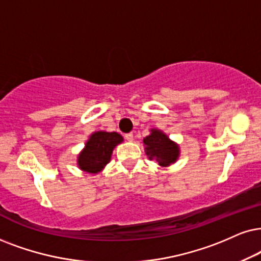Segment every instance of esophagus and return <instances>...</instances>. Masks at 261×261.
<instances>
[{
	"mask_svg": "<svg viewBox=\"0 0 261 261\" xmlns=\"http://www.w3.org/2000/svg\"><path fill=\"white\" fill-rule=\"evenodd\" d=\"M125 140L126 141H133L134 140V135L131 134V133H128V134H125Z\"/></svg>",
	"mask_w": 261,
	"mask_h": 261,
	"instance_id": "obj_1",
	"label": "esophagus"
}]
</instances>
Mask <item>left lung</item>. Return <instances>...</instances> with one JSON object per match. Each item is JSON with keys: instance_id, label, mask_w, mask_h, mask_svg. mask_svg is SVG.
<instances>
[{"instance_id": "1", "label": "left lung", "mask_w": 261, "mask_h": 261, "mask_svg": "<svg viewBox=\"0 0 261 261\" xmlns=\"http://www.w3.org/2000/svg\"><path fill=\"white\" fill-rule=\"evenodd\" d=\"M146 153L149 159L156 160L161 166H169L177 160L178 146L169 140L166 135L158 130H151V134L143 140Z\"/></svg>"}]
</instances>
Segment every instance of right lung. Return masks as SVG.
<instances>
[{
  "label": "right lung",
  "mask_w": 261,
  "mask_h": 261,
  "mask_svg": "<svg viewBox=\"0 0 261 261\" xmlns=\"http://www.w3.org/2000/svg\"><path fill=\"white\" fill-rule=\"evenodd\" d=\"M123 141L117 133L98 131L91 135L84 150L78 158V165L89 173H97L110 163L114 147Z\"/></svg>",
  "instance_id": "obj_1"
}]
</instances>
